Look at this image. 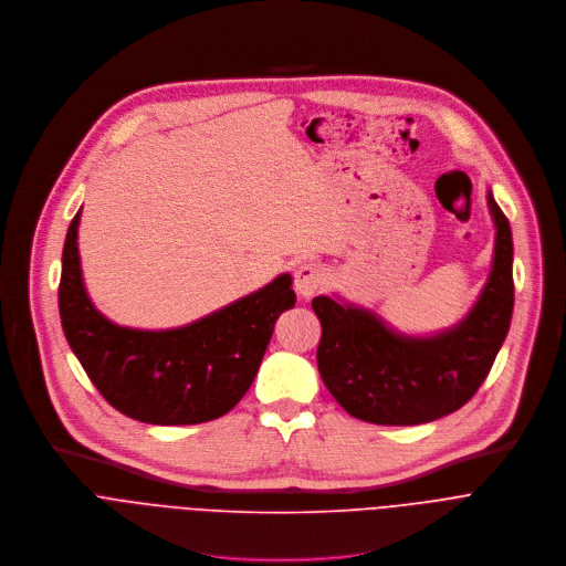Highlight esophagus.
<instances>
[{
    "label": "esophagus",
    "mask_w": 566,
    "mask_h": 566,
    "mask_svg": "<svg viewBox=\"0 0 566 566\" xmlns=\"http://www.w3.org/2000/svg\"><path fill=\"white\" fill-rule=\"evenodd\" d=\"M325 281H327V274L318 263H303L294 272V290L303 298H312L318 290L325 287Z\"/></svg>",
    "instance_id": "esophagus-1"
}]
</instances>
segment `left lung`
Masks as SVG:
<instances>
[{
	"mask_svg": "<svg viewBox=\"0 0 566 566\" xmlns=\"http://www.w3.org/2000/svg\"><path fill=\"white\" fill-rule=\"evenodd\" d=\"M495 252L489 281L471 312L430 336L392 329L379 314L316 296V364L325 388L357 419L417 426L460 410L484 384L513 314V237L493 193Z\"/></svg>",
	"mask_w": 566,
	"mask_h": 566,
	"instance_id": "obj_1",
	"label": "left lung"
}]
</instances>
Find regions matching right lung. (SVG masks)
Returning a JSON list of instances; mask_svg holds the SVG:
<instances>
[{"mask_svg": "<svg viewBox=\"0 0 566 566\" xmlns=\"http://www.w3.org/2000/svg\"><path fill=\"white\" fill-rule=\"evenodd\" d=\"M69 224L60 318L64 336L99 395L143 423L187 426L230 412L250 390L274 323L294 307L292 276L174 329H136L111 323L91 303L80 268L77 224Z\"/></svg>", "mask_w": 566, "mask_h": 566, "instance_id": "add662e5", "label": "right lung"}]
</instances>
